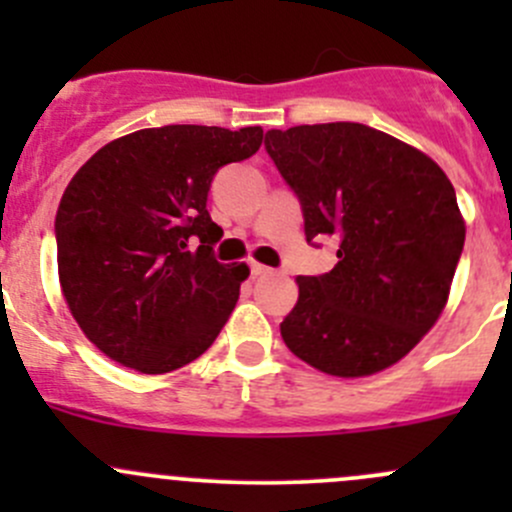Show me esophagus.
<instances>
[{
    "instance_id": "obj_1",
    "label": "esophagus",
    "mask_w": 512,
    "mask_h": 512,
    "mask_svg": "<svg viewBox=\"0 0 512 512\" xmlns=\"http://www.w3.org/2000/svg\"><path fill=\"white\" fill-rule=\"evenodd\" d=\"M250 270H252V275H255V277H262V275H272V267H267V265H260V262H250Z\"/></svg>"
}]
</instances>
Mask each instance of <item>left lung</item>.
Masks as SVG:
<instances>
[{"label":"left lung","instance_id":"1","mask_svg":"<svg viewBox=\"0 0 512 512\" xmlns=\"http://www.w3.org/2000/svg\"><path fill=\"white\" fill-rule=\"evenodd\" d=\"M297 193L304 235L334 237L339 262L297 277L282 319L287 349L339 379L379 374L438 322L466 242L456 190L426 153L364 123L267 131Z\"/></svg>","mask_w":512,"mask_h":512}]
</instances>
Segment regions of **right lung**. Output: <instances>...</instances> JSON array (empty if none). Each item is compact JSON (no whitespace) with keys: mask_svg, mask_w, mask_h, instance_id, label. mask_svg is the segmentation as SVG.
<instances>
[{"mask_svg":"<svg viewBox=\"0 0 512 512\" xmlns=\"http://www.w3.org/2000/svg\"><path fill=\"white\" fill-rule=\"evenodd\" d=\"M262 128H143L106 143L61 195L56 262L91 344L141 374H168L218 339L250 267L220 265L213 175L260 151ZM200 239L198 251L189 242Z\"/></svg>","mask_w":512,"mask_h":512,"instance_id":"obj_1","label":"right lung"}]
</instances>
